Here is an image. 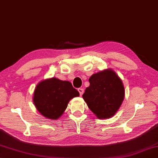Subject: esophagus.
<instances>
[{
    "label": "esophagus",
    "mask_w": 158,
    "mask_h": 158,
    "mask_svg": "<svg viewBox=\"0 0 158 158\" xmlns=\"http://www.w3.org/2000/svg\"><path fill=\"white\" fill-rule=\"evenodd\" d=\"M78 91H79V94H80V96H82V94H83V92H84V89H83V88H79L78 89Z\"/></svg>",
    "instance_id": "obj_1"
}]
</instances>
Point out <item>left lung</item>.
I'll use <instances>...</instances> for the list:
<instances>
[{
    "label": "left lung",
    "mask_w": 158,
    "mask_h": 158,
    "mask_svg": "<svg viewBox=\"0 0 158 158\" xmlns=\"http://www.w3.org/2000/svg\"><path fill=\"white\" fill-rule=\"evenodd\" d=\"M82 96L89 109L98 119L115 115L125 96L122 79L111 69H107L93 74Z\"/></svg>",
    "instance_id": "8db88e82"
}]
</instances>
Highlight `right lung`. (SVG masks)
I'll return each mask as SVG.
<instances>
[{
  "label": "right lung",
  "instance_id": "1",
  "mask_svg": "<svg viewBox=\"0 0 158 158\" xmlns=\"http://www.w3.org/2000/svg\"><path fill=\"white\" fill-rule=\"evenodd\" d=\"M77 96L79 93L71 83L52 77L43 80L36 86L33 102L43 116L56 120L62 115L70 100Z\"/></svg>",
  "mask_w": 158,
  "mask_h": 158
}]
</instances>
